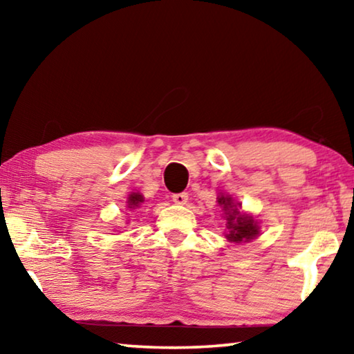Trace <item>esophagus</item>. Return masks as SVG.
<instances>
[{"mask_svg":"<svg viewBox=\"0 0 354 354\" xmlns=\"http://www.w3.org/2000/svg\"><path fill=\"white\" fill-rule=\"evenodd\" d=\"M171 198H173V201L176 203V205H185V203H187V200H189V195L185 194V192H181V194H173L171 195Z\"/></svg>","mask_w":354,"mask_h":354,"instance_id":"1","label":"esophagus"}]
</instances>
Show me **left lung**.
<instances>
[{
  "mask_svg": "<svg viewBox=\"0 0 354 354\" xmlns=\"http://www.w3.org/2000/svg\"><path fill=\"white\" fill-rule=\"evenodd\" d=\"M218 205L223 207L227 234L225 237L232 243H245L259 236V223L251 215L241 212V203H236L230 195H220Z\"/></svg>",
  "mask_w": 354,
  "mask_h": 354,
  "instance_id": "1",
  "label": "left lung"
}]
</instances>
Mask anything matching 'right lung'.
I'll list each match as a JSON object with an SVG mask.
<instances>
[{
	"mask_svg": "<svg viewBox=\"0 0 354 354\" xmlns=\"http://www.w3.org/2000/svg\"><path fill=\"white\" fill-rule=\"evenodd\" d=\"M143 201H145V198H143L142 194H139V192H133V194L128 196L127 203H128L129 209H137V207H140Z\"/></svg>",
	"mask_w": 354,
	"mask_h": 354,
	"instance_id": "obj_1",
	"label": "right lung"
}]
</instances>
